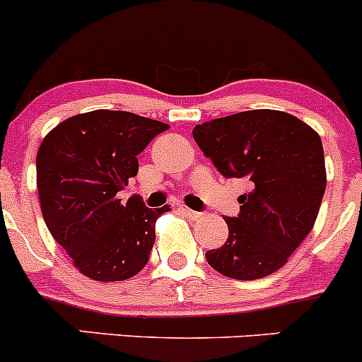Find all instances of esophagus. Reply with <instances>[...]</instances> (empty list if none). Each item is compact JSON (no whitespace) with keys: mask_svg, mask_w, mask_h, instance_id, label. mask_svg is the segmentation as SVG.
Masks as SVG:
<instances>
[{"mask_svg":"<svg viewBox=\"0 0 362 362\" xmlns=\"http://www.w3.org/2000/svg\"><path fill=\"white\" fill-rule=\"evenodd\" d=\"M180 211L182 212V214L186 216V218L188 219H192V221H197V219H200L202 218V212H197V211H192V209H188V207H185V206H181L180 207Z\"/></svg>","mask_w":362,"mask_h":362,"instance_id":"1","label":"esophagus"}]
</instances>
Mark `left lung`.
<instances>
[{
	"label": "left lung",
	"instance_id": "1",
	"mask_svg": "<svg viewBox=\"0 0 362 362\" xmlns=\"http://www.w3.org/2000/svg\"><path fill=\"white\" fill-rule=\"evenodd\" d=\"M193 139L225 177H245L240 212L225 218L228 238L206 252L219 274L238 281L267 277L288 263L310 233L326 189L319 134L293 115L242 111L204 122Z\"/></svg>",
	"mask_w": 362,
	"mask_h": 362
}]
</instances>
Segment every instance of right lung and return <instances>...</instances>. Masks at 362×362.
<instances>
[{
    "instance_id": "obj_1",
    "label": "right lung",
    "mask_w": 362,
    "mask_h": 362,
    "mask_svg": "<svg viewBox=\"0 0 362 362\" xmlns=\"http://www.w3.org/2000/svg\"><path fill=\"white\" fill-rule=\"evenodd\" d=\"M169 125L129 111L95 110L47 134L36 155L43 219L74 267L100 282L125 281L146 267L155 223L169 206L122 202L139 170L137 155Z\"/></svg>"
}]
</instances>
